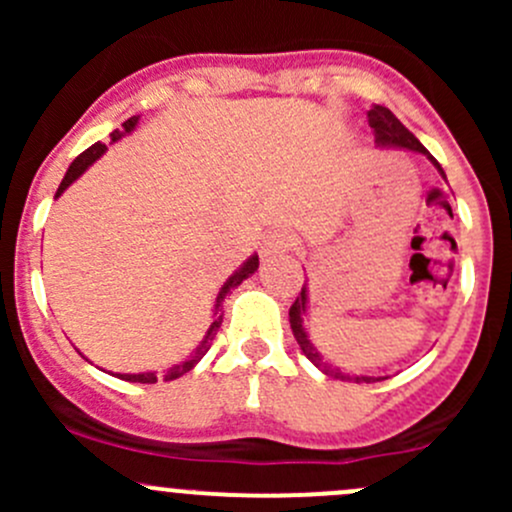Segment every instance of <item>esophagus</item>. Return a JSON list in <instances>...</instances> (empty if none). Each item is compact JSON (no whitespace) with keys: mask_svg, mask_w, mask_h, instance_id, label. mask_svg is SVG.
<instances>
[{"mask_svg":"<svg viewBox=\"0 0 512 512\" xmlns=\"http://www.w3.org/2000/svg\"><path fill=\"white\" fill-rule=\"evenodd\" d=\"M292 250V237L287 235V232L282 230H272L270 235L262 240V247H260V257L265 262L275 260V257L285 255V252Z\"/></svg>","mask_w":512,"mask_h":512,"instance_id":"obj_1","label":"esophagus"}]
</instances>
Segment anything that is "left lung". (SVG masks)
<instances>
[{"label": "left lung", "mask_w": 512, "mask_h": 512, "mask_svg": "<svg viewBox=\"0 0 512 512\" xmlns=\"http://www.w3.org/2000/svg\"><path fill=\"white\" fill-rule=\"evenodd\" d=\"M366 116H369V126H371V133H374L376 148H396V151L421 153V156H426L428 160H431L433 168H436L438 173H441V178L446 180V173H443V168L438 165V160L433 158L426 148H423V143L418 141L414 133H411L409 128H406L404 123H401L399 118L389 111V108L374 106L369 113H366ZM307 309H309V287H307V282H304L302 292H299V297L294 299V304L289 307V327H292V334H294V339H297L302 354L307 356V359L312 361V364L317 366L322 374L334 376V379H339V381H354V384H374V381L386 379V376L347 374L342 366L332 364L327 356H322V352H319V349L312 344V339H309Z\"/></svg>", "instance_id": "8db88e82"}]
</instances>
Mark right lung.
Masks as SVG:
<instances>
[{"instance_id": "add662e5", "label": "right lung", "mask_w": 512, "mask_h": 512, "mask_svg": "<svg viewBox=\"0 0 512 512\" xmlns=\"http://www.w3.org/2000/svg\"><path fill=\"white\" fill-rule=\"evenodd\" d=\"M138 121H141V116H131V118H128V121L121 126V131H118V128H116V131L111 133V143H118L123 136H128V133L136 131ZM106 151H108V148L103 146V143H94V146H91V148H86V151L81 153V156L76 158L74 163L69 165V170H66L64 180H61V185H59V190H56L54 198H59V195L64 193V190L69 188L71 183H74V180H79L81 175H84L86 170H89L91 165H94L96 160L101 158ZM257 267H260V260H257V252H255V255L247 257V260L242 262V265L237 267V270L232 272L230 277H227L225 285L220 287L218 297H215V304H213V322H210L208 332H205V337L200 339V344L193 349V352L185 356L183 361H178V364H173L168 371H165V376H163L165 381H173V379H178V376L188 374V371L193 369V366L198 364V361L203 359L205 354H208L210 344H213L215 334H218L220 324H223V302H225L227 292H230V289H235L237 285H242V282H245L250 275H255ZM113 376H118V379H123V381H136V384H156V381H158L156 371H141V374H113Z\"/></svg>"}]
</instances>
